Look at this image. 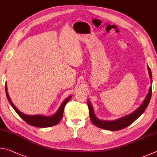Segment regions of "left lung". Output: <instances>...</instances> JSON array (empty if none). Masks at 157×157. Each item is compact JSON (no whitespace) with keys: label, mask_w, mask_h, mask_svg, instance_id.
I'll list each match as a JSON object with an SVG mask.
<instances>
[{"label":"left lung","mask_w":157,"mask_h":157,"mask_svg":"<svg viewBox=\"0 0 157 157\" xmlns=\"http://www.w3.org/2000/svg\"><path fill=\"white\" fill-rule=\"evenodd\" d=\"M147 69L149 71V75H150V78L151 79V84H152V72H151L150 68L147 66ZM151 96H152V87H150L149 89L148 94L146 95L145 100L141 105H140L139 107H138L136 110L133 111L131 113L128 114V115L124 116L123 117H121L120 118L116 119L113 121H104L100 120L95 116L94 107L91 105V103L88 100L87 101V104H88L89 109V116L90 119L92 123L98 127L100 128L110 130V131H117V130H120L125 127L130 125L132 123L136 120L141 115V114L144 112L146 108L149 105L150 102Z\"/></svg>","instance_id":"8db88e82"}]
</instances>
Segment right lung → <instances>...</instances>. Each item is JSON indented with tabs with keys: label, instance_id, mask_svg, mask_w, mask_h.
I'll use <instances>...</instances> for the list:
<instances>
[{
	"label": "right lung",
	"instance_id": "obj_1",
	"mask_svg": "<svg viewBox=\"0 0 157 157\" xmlns=\"http://www.w3.org/2000/svg\"><path fill=\"white\" fill-rule=\"evenodd\" d=\"M5 92H6L7 100H8L10 105H11L13 109L15 110L16 112L18 113V115L21 118H22L25 122H26L28 124H30L32 126L41 127V128L52 127L59 123L62 118L63 110H64V107L66 105V103L71 100V97H72V95H70V96H68L67 98H66V99L62 103V105H60V107H59V109H58L57 112L52 116H46L40 115V114H39V115H27V114H25L21 112V111H20L17 107H15L14 105L13 104V102H12V100L9 96L8 93H7V82L5 83Z\"/></svg>",
	"mask_w": 157,
	"mask_h": 157
}]
</instances>
